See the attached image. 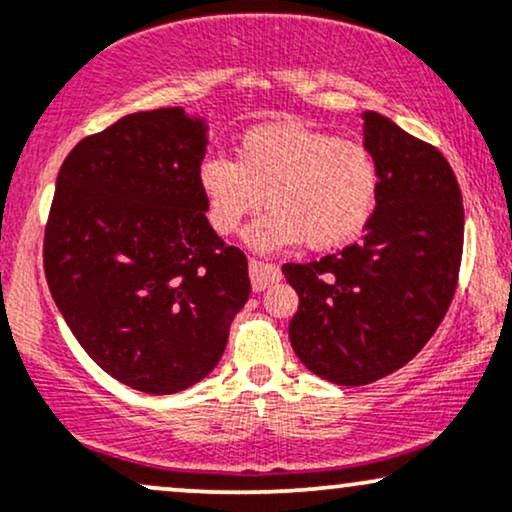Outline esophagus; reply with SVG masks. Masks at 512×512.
<instances>
[{"label":"esophagus","instance_id":"34e87169","mask_svg":"<svg viewBox=\"0 0 512 512\" xmlns=\"http://www.w3.org/2000/svg\"><path fill=\"white\" fill-rule=\"evenodd\" d=\"M281 279V269L272 262L250 260V281L255 291H264V288L274 286Z\"/></svg>","mask_w":512,"mask_h":512}]
</instances>
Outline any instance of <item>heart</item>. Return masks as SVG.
<instances>
[{
  "label": "heart",
  "instance_id": "1",
  "mask_svg": "<svg viewBox=\"0 0 512 512\" xmlns=\"http://www.w3.org/2000/svg\"><path fill=\"white\" fill-rule=\"evenodd\" d=\"M212 226L236 233L262 202L272 209L250 229L260 252L303 240L307 250H334L367 229L379 205L381 164L362 140L303 123L252 128L236 159L214 155L200 166Z\"/></svg>",
  "mask_w": 512,
  "mask_h": 512
}]
</instances>
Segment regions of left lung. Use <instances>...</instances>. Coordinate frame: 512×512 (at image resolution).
<instances>
[{"label":"left lung","instance_id":"1","mask_svg":"<svg viewBox=\"0 0 512 512\" xmlns=\"http://www.w3.org/2000/svg\"><path fill=\"white\" fill-rule=\"evenodd\" d=\"M365 143L381 164L379 205L360 243L283 264L300 305L288 324L300 362L331 384L396 372L446 317L463 262L465 212L448 159L377 112Z\"/></svg>","mask_w":512,"mask_h":512}]
</instances>
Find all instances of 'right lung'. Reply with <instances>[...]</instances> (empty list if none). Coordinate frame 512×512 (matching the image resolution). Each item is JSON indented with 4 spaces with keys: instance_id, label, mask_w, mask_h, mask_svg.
<instances>
[{
    "instance_id": "add662e5",
    "label": "right lung",
    "mask_w": 512,
    "mask_h": 512,
    "mask_svg": "<svg viewBox=\"0 0 512 512\" xmlns=\"http://www.w3.org/2000/svg\"><path fill=\"white\" fill-rule=\"evenodd\" d=\"M205 123L128 114L61 164L45 226L49 293L92 360L135 391L205 379L250 295L248 257L205 217Z\"/></svg>"
}]
</instances>
